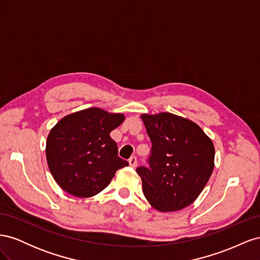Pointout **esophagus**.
I'll return each mask as SVG.
<instances>
[{
    "instance_id": "esophagus-1",
    "label": "esophagus",
    "mask_w": 260,
    "mask_h": 260,
    "mask_svg": "<svg viewBox=\"0 0 260 260\" xmlns=\"http://www.w3.org/2000/svg\"><path fill=\"white\" fill-rule=\"evenodd\" d=\"M129 165H130V166H131L132 168H136V167L138 166V159H137V157L132 156L131 158L129 159Z\"/></svg>"
}]
</instances>
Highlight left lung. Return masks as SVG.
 I'll list each match as a JSON object with an SVG mask.
<instances>
[{
  "mask_svg": "<svg viewBox=\"0 0 260 260\" xmlns=\"http://www.w3.org/2000/svg\"><path fill=\"white\" fill-rule=\"evenodd\" d=\"M152 141L149 169L137 168L147 202L159 211H177L199 198L215 166L210 138L192 120L171 113L142 114Z\"/></svg>",
  "mask_w": 260,
  "mask_h": 260,
  "instance_id": "8db88e82",
  "label": "left lung"
}]
</instances>
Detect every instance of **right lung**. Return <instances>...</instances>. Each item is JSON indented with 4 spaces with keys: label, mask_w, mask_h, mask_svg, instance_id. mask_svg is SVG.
Segmentation results:
<instances>
[{
    "label": "right lung",
    "mask_w": 260,
    "mask_h": 260,
    "mask_svg": "<svg viewBox=\"0 0 260 260\" xmlns=\"http://www.w3.org/2000/svg\"><path fill=\"white\" fill-rule=\"evenodd\" d=\"M124 115L99 107L65 116L46 139V160L56 183L70 195L91 198L109 184L116 171L128 166L118 157L117 143L109 136Z\"/></svg>",
    "instance_id": "right-lung-1"
}]
</instances>
